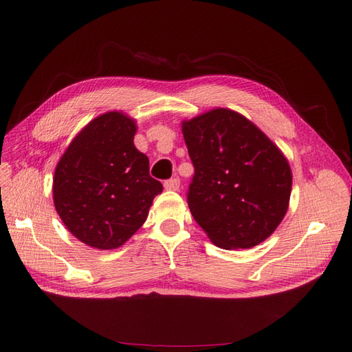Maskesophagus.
I'll list each match as a JSON object with an SVG mask.
<instances>
[{
  "instance_id": "esophagus-1",
  "label": "esophagus",
  "mask_w": 352,
  "mask_h": 352,
  "mask_svg": "<svg viewBox=\"0 0 352 352\" xmlns=\"http://www.w3.org/2000/svg\"><path fill=\"white\" fill-rule=\"evenodd\" d=\"M179 186H180L179 177H172V179H168V180H166V182H164V188L167 190H177Z\"/></svg>"
}]
</instances>
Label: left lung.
Wrapping results in <instances>:
<instances>
[{"instance_id": "1", "label": "left lung", "mask_w": 352, "mask_h": 352, "mask_svg": "<svg viewBox=\"0 0 352 352\" xmlns=\"http://www.w3.org/2000/svg\"><path fill=\"white\" fill-rule=\"evenodd\" d=\"M195 173L188 206L210 241L248 250L283 220L292 172L282 151L247 117L214 109L182 122Z\"/></svg>"}]
</instances>
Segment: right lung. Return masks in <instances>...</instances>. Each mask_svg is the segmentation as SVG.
I'll return each instance as SVG.
<instances>
[{
  "label": "right lung",
  "instance_id": "obj_1",
  "mask_svg": "<svg viewBox=\"0 0 352 352\" xmlns=\"http://www.w3.org/2000/svg\"><path fill=\"white\" fill-rule=\"evenodd\" d=\"M136 123L120 111L95 117L61 155L52 198L73 236L98 250L119 248L148 217L163 185L136 150Z\"/></svg>",
  "mask_w": 352,
  "mask_h": 352
}]
</instances>
